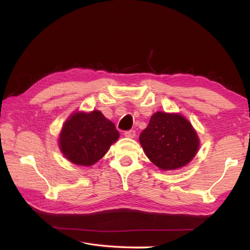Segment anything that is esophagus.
<instances>
[{
    "label": "esophagus",
    "mask_w": 250,
    "mask_h": 250,
    "mask_svg": "<svg viewBox=\"0 0 250 250\" xmlns=\"http://www.w3.org/2000/svg\"><path fill=\"white\" fill-rule=\"evenodd\" d=\"M124 135L128 139H133L135 138V131L134 130H128L124 132Z\"/></svg>",
    "instance_id": "34e87169"
}]
</instances>
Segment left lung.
I'll use <instances>...</instances> for the list:
<instances>
[{"label":"left lung","mask_w":250,"mask_h":250,"mask_svg":"<svg viewBox=\"0 0 250 250\" xmlns=\"http://www.w3.org/2000/svg\"><path fill=\"white\" fill-rule=\"evenodd\" d=\"M149 160L161 170H176L190 163L198 152L199 138L192 124L175 112L157 111L140 135Z\"/></svg>","instance_id":"1"}]
</instances>
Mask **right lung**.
<instances>
[{"mask_svg": "<svg viewBox=\"0 0 250 250\" xmlns=\"http://www.w3.org/2000/svg\"><path fill=\"white\" fill-rule=\"evenodd\" d=\"M119 137L115 124L100 110L74 111L62 125L58 145L67 161L88 167L101 160Z\"/></svg>", "mask_w": 250, "mask_h": 250, "instance_id": "1", "label": "right lung"}]
</instances>
